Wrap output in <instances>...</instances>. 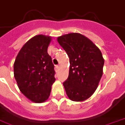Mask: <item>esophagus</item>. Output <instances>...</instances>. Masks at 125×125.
<instances>
[{
	"label": "esophagus",
	"instance_id": "esophagus-1",
	"mask_svg": "<svg viewBox=\"0 0 125 125\" xmlns=\"http://www.w3.org/2000/svg\"><path fill=\"white\" fill-rule=\"evenodd\" d=\"M59 66H55V70L56 72H57V71L59 70Z\"/></svg>",
	"mask_w": 125,
	"mask_h": 125
}]
</instances>
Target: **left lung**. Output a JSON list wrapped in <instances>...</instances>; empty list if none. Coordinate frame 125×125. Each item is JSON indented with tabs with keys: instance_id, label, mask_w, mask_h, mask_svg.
Returning a JSON list of instances; mask_svg holds the SVG:
<instances>
[{
	"instance_id": "8db88e82",
	"label": "left lung",
	"mask_w": 125,
	"mask_h": 125,
	"mask_svg": "<svg viewBox=\"0 0 125 125\" xmlns=\"http://www.w3.org/2000/svg\"><path fill=\"white\" fill-rule=\"evenodd\" d=\"M57 42L69 57V75L63 83L66 94L73 101H85L96 91L103 75L101 52L90 39L77 33L59 36Z\"/></svg>"
}]
</instances>
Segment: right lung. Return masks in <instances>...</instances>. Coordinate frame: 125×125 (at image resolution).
<instances>
[{
	"mask_svg": "<svg viewBox=\"0 0 125 125\" xmlns=\"http://www.w3.org/2000/svg\"><path fill=\"white\" fill-rule=\"evenodd\" d=\"M51 37L38 35L27 41L16 57L14 77L20 92L34 103H43L49 97L55 81L54 65L47 48Z\"/></svg>",
	"mask_w": 125,
	"mask_h": 125,
	"instance_id": "1",
	"label": "right lung"
}]
</instances>
